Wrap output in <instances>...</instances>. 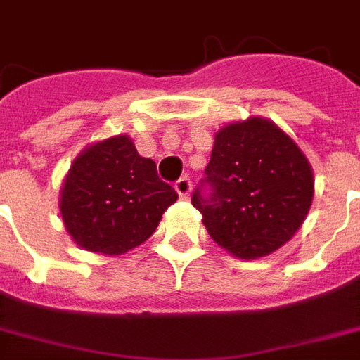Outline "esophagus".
<instances>
[{"label":"esophagus","instance_id":"esophagus-1","mask_svg":"<svg viewBox=\"0 0 360 360\" xmlns=\"http://www.w3.org/2000/svg\"><path fill=\"white\" fill-rule=\"evenodd\" d=\"M191 188H192V181L188 177H181V179L175 181V191L179 194L181 198H186L191 194Z\"/></svg>","mask_w":360,"mask_h":360}]
</instances>
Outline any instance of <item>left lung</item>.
Returning <instances> with one entry per match:
<instances>
[{
  "label": "left lung",
  "instance_id": "left-lung-1",
  "mask_svg": "<svg viewBox=\"0 0 360 360\" xmlns=\"http://www.w3.org/2000/svg\"><path fill=\"white\" fill-rule=\"evenodd\" d=\"M192 205L214 243L240 259L278 250L307 219L312 166L273 121L248 117L214 134L211 160Z\"/></svg>",
  "mask_w": 360,
  "mask_h": 360
}]
</instances>
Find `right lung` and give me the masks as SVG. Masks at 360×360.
Masks as SVG:
<instances>
[{"mask_svg":"<svg viewBox=\"0 0 360 360\" xmlns=\"http://www.w3.org/2000/svg\"><path fill=\"white\" fill-rule=\"evenodd\" d=\"M175 200L177 192L158 177L157 164L120 134L91 143L75 158L59 211L76 245L120 256L153 236Z\"/></svg>","mask_w":360,"mask_h":360,"instance_id":"obj_1","label":"right lung"}]
</instances>
